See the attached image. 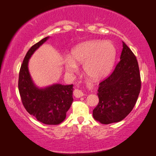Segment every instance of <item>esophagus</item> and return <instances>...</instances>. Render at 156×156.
<instances>
[{"label": "esophagus", "instance_id": "obj_1", "mask_svg": "<svg viewBox=\"0 0 156 156\" xmlns=\"http://www.w3.org/2000/svg\"><path fill=\"white\" fill-rule=\"evenodd\" d=\"M73 95L75 96L76 98H80L84 96V93H83L81 90H75L73 92Z\"/></svg>", "mask_w": 156, "mask_h": 156}]
</instances>
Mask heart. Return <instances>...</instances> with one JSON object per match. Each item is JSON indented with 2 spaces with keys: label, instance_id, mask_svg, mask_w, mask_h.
<instances>
[{
  "label": "heart",
  "instance_id": "heart-1",
  "mask_svg": "<svg viewBox=\"0 0 156 156\" xmlns=\"http://www.w3.org/2000/svg\"><path fill=\"white\" fill-rule=\"evenodd\" d=\"M117 50L111 41L92 40L78 44L71 52V57L64 59L66 70L73 73L78 65L83 64L88 77L97 80L105 77L114 66Z\"/></svg>",
  "mask_w": 156,
  "mask_h": 156
}]
</instances>
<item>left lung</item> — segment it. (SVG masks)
Listing matches in <instances>:
<instances>
[{
	"label": "left lung",
	"instance_id": "8db88e82",
	"mask_svg": "<svg viewBox=\"0 0 156 156\" xmlns=\"http://www.w3.org/2000/svg\"><path fill=\"white\" fill-rule=\"evenodd\" d=\"M120 60L114 71L99 85V103L93 117L102 124L121 121L131 112L141 90L137 60L124 42Z\"/></svg>",
	"mask_w": 156,
	"mask_h": 156
}]
</instances>
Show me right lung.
<instances>
[{
    "label": "right lung",
    "instance_id": "add662e5",
    "mask_svg": "<svg viewBox=\"0 0 156 156\" xmlns=\"http://www.w3.org/2000/svg\"><path fill=\"white\" fill-rule=\"evenodd\" d=\"M45 37L29 49L21 66L19 74V92L24 108L30 115L46 125H58L66 118L73 102V85L53 84L39 88L29 73V59L35 51L48 41Z\"/></svg>",
    "mask_w": 156,
    "mask_h": 156
}]
</instances>
